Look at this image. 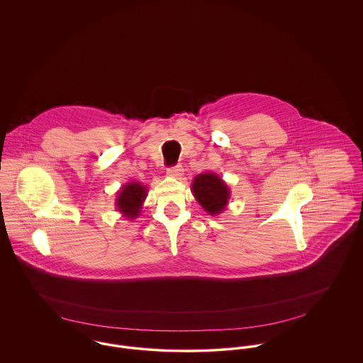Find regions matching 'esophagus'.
<instances>
[{"label":"esophagus","instance_id":"1","mask_svg":"<svg viewBox=\"0 0 363 363\" xmlns=\"http://www.w3.org/2000/svg\"><path fill=\"white\" fill-rule=\"evenodd\" d=\"M167 176L170 177H174V179H180L183 176V166L182 164H174V166H170L167 167L166 170Z\"/></svg>","mask_w":363,"mask_h":363}]
</instances>
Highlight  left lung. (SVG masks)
I'll return each mask as SVG.
<instances>
[{
	"instance_id": "left-lung-1",
	"label": "left lung",
	"mask_w": 363,
	"mask_h": 363,
	"mask_svg": "<svg viewBox=\"0 0 363 363\" xmlns=\"http://www.w3.org/2000/svg\"><path fill=\"white\" fill-rule=\"evenodd\" d=\"M191 190L209 215L220 213L229 200L228 186L213 173L199 174L193 182Z\"/></svg>"
}]
</instances>
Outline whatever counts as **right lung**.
I'll use <instances>...</instances> for the list:
<instances>
[{
	"label": "right lung",
	"mask_w": 363,
	"mask_h": 363,
	"mask_svg": "<svg viewBox=\"0 0 363 363\" xmlns=\"http://www.w3.org/2000/svg\"><path fill=\"white\" fill-rule=\"evenodd\" d=\"M145 196L147 191L144 186L140 183H128L118 193L117 208L124 213V216L133 219L138 215Z\"/></svg>",
	"instance_id": "obj_1"
}]
</instances>
